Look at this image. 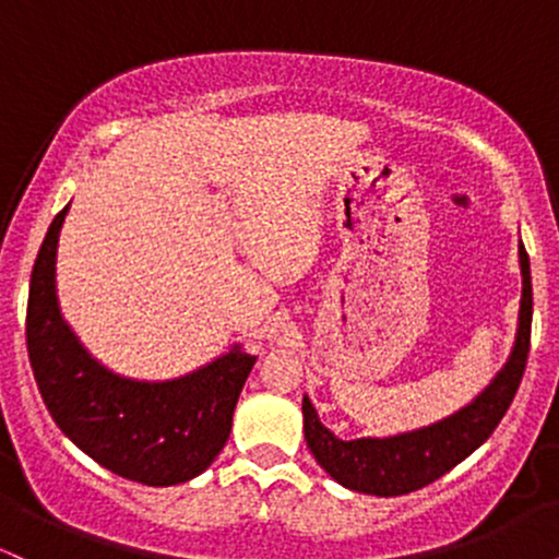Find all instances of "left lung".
Masks as SVG:
<instances>
[{"mask_svg": "<svg viewBox=\"0 0 559 559\" xmlns=\"http://www.w3.org/2000/svg\"><path fill=\"white\" fill-rule=\"evenodd\" d=\"M521 323H518L515 346L510 360L497 378L460 413L420 428L413 433L389 436V439H336L318 418L312 402L301 400L305 415V439L318 465L333 480L352 491L376 493V497H400L433 484L444 473L460 465L493 433L507 407L515 400L521 386L531 349V312H534V292H531V262L521 243Z\"/></svg>", "mask_w": 559, "mask_h": 559, "instance_id": "obj_1", "label": "left lung"}]
</instances>
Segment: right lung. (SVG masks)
Instances as JSON below:
<instances>
[{
	"label": "right lung",
	"mask_w": 559,
	"mask_h": 559,
	"mask_svg": "<svg viewBox=\"0 0 559 559\" xmlns=\"http://www.w3.org/2000/svg\"><path fill=\"white\" fill-rule=\"evenodd\" d=\"M68 207L49 226L31 273L25 344L41 400L60 431L107 471L146 486L191 480L226 447L236 402L258 357L236 346L163 383L102 368L57 307L55 258Z\"/></svg>",
	"instance_id": "1"
}]
</instances>
